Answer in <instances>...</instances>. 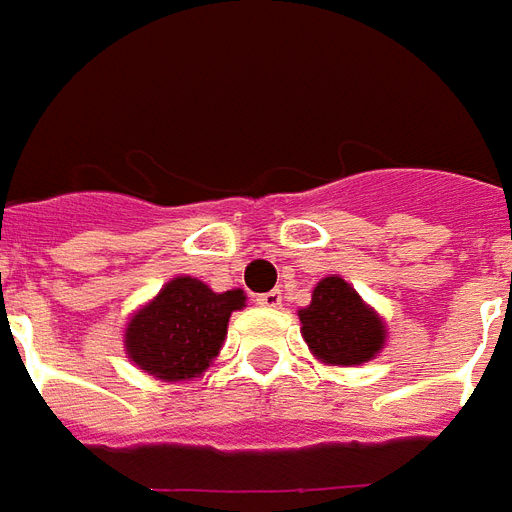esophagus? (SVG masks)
<instances>
[{
  "mask_svg": "<svg viewBox=\"0 0 512 512\" xmlns=\"http://www.w3.org/2000/svg\"><path fill=\"white\" fill-rule=\"evenodd\" d=\"M260 308H281V292L279 289H271V292H265V295H257L255 300Z\"/></svg>",
  "mask_w": 512,
  "mask_h": 512,
  "instance_id": "esophagus-1",
  "label": "esophagus"
}]
</instances>
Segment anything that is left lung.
Segmentation results:
<instances>
[{
  "label": "left lung",
  "mask_w": 512,
  "mask_h": 512,
  "mask_svg": "<svg viewBox=\"0 0 512 512\" xmlns=\"http://www.w3.org/2000/svg\"><path fill=\"white\" fill-rule=\"evenodd\" d=\"M313 356L332 366L372 361L385 345V324L340 276H327L313 289L311 305L297 313Z\"/></svg>",
  "instance_id": "obj_1"
}]
</instances>
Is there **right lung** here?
<instances>
[{"instance_id":"obj_1","label":"right lung","mask_w":512,"mask_h":512,"mask_svg":"<svg viewBox=\"0 0 512 512\" xmlns=\"http://www.w3.org/2000/svg\"><path fill=\"white\" fill-rule=\"evenodd\" d=\"M244 292H212L199 279L177 276L143 305L124 329V348L138 369L164 382L199 377L220 353L228 319L244 308Z\"/></svg>"}]
</instances>
